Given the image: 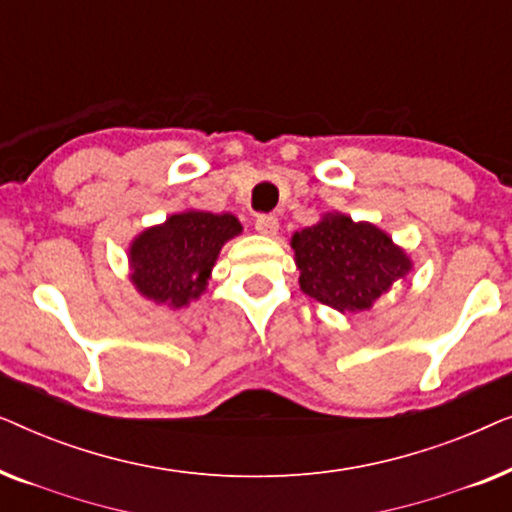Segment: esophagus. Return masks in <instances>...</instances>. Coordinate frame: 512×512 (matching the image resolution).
Here are the masks:
<instances>
[{"instance_id":"34e87169","label":"esophagus","mask_w":512,"mask_h":512,"mask_svg":"<svg viewBox=\"0 0 512 512\" xmlns=\"http://www.w3.org/2000/svg\"><path fill=\"white\" fill-rule=\"evenodd\" d=\"M256 230L265 237H277L279 235V221L275 219V216H258L256 219Z\"/></svg>"}]
</instances>
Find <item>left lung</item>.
Returning a JSON list of instances; mask_svg holds the SVG:
<instances>
[{
	"label": "left lung",
	"mask_w": 512,
	"mask_h": 512,
	"mask_svg": "<svg viewBox=\"0 0 512 512\" xmlns=\"http://www.w3.org/2000/svg\"><path fill=\"white\" fill-rule=\"evenodd\" d=\"M291 249L300 291L340 314L370 310L415 268L387 230L342 212H326L314 226L296 230Z\"/></svg>",
	"instance_id": "8db88e82"
}]
</instances>
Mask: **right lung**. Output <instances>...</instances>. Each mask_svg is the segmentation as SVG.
Here are the masks:
<instances>
[{
	"label": "right lung",
	"mask_w": 512,
	"mask_h": 512,
	"mask_svg": "<svg viewBox=\"0 0 512 512\" xmlns=\"http://www.w3.org/2000/svg\"><path fill=\"white\" fill-rule=\"evenodd\" d=\"M237 235L242 223L230 212L184 209L167 216L130 240V282L144 300L184 310L207 291L223 244Z\"/></svg>",
	"instance_id": "obj_1"
}]
</instances>
